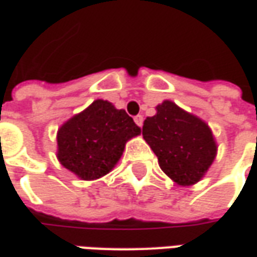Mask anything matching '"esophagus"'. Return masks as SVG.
Returning <instances> with one entry per match:
<instances>
[{
  "instance_id": "esophagus-1",
  "label": "esophagus",
  "mask_w": 257,
  "mask_h": 257,
  "mask_svg": "<svg viewBox=\"0 0 257 257\" xmlns=\"http://www.w3.org/2000/svg\"><path fill=\"white\" fill-rule=\"evenodd\" d=\"M134 121H136V124H137L138 127H143V123H144L143 114H138V116H136V117H134Z\"/></svg>"
}]
</instances>
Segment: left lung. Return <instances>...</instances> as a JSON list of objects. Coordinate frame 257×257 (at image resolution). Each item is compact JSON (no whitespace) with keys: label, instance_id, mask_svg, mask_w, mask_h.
<instances>
[{"label":"left lung","instance_id":"8db88e82","mask_svg":"<svg viewBox=\"0 0 257 257\" xmlns=\"http://www.w3.org/2000/svg\"><path fill=\"white\" fill-rule=\"evenodd\" d=\"M143 125L144 140L159 166L178 185L198 183L216 158L217 145L209 125L172 101L156 106Z\"/></svg>","mask_w":257,"mask_h":257}]
</instances>
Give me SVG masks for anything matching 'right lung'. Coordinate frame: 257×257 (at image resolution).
Wrapping results in <instances>:
<instances>
[{"label": "right lung", "instance_id": "obj_1", "mask_svg": "<svg viewBox=\"0 0 257 257\" xmlns=\"http://www.w3.org/2000/svg\"><path fill=\"white\" fill-rule=\"evenodd\" d=\"M141 134L133 117L110 102L96 99L58 130V159L81 180L108 174L130 138Z\"/></svg>", "mask_w": 257, "mask_h": 257}]
</instances>
